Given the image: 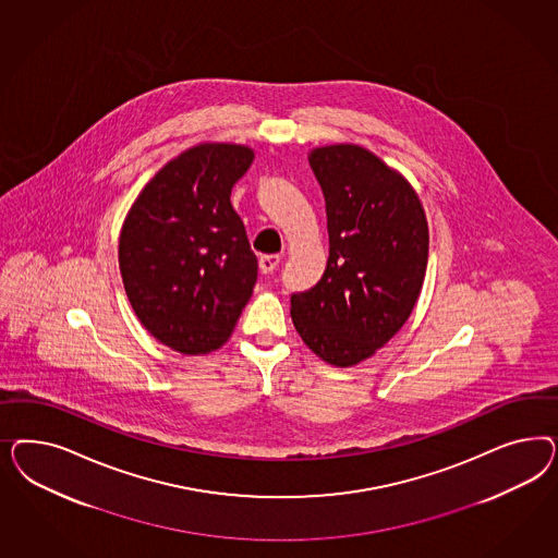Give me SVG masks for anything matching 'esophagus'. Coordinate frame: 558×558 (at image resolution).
<instances>
[{"label":"esophagus","mask_w":558,"mask_h":558,"mask_svg":"<svg viewBox=\"0 0 558 558\" xmlns=\"http://www.w3.org/2000/svg\"><path fill=\"white\" fill-rule=\"evenodd\" d=\"M280 259H282V257L278 254L262 255V257H259V270H262V274H271V271L278 268Z\"/></svg>","instance_id":"1"}]
</instances>
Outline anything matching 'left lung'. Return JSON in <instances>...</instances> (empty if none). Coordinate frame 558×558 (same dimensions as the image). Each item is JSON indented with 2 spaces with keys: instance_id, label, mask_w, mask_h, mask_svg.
<instances>
[{
  "instance_id": "obj_1",
  "label": "left lung",
  "mask_w": 558,
  "mask_h": 558,
  "mask_svg": "<svg viewBox=\"0 0 558 558\" xmlns=\"http://www.w3.org/2000/svg\"><path fill=\"white\" fill-rule=\"evenodd\" d=\"M325 196L329 259L322 280L290 296L304 343L339 368L383 348L422 292L429 233L405 178L357 145L308 155Z\"/></svg>"
}]
</instances>
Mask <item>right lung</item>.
Masks as SVG:
<instances>
[{
	"mask_svg": "<svg viewBox=\"0 0 558 558\" xmlns=\"http://www.w3.org/2000/svg\"><path fill=\"white\" fill-rule=\"evenodd\" d=\"M254 151L204 143L171 159L131 206L120 274L138 322L180 354H208L231 338L257 280L231 190Z\"/></svg>",
	"mask_w": 558,
	"mask_h": 558,
	"instance_id": "right-lung-1",
	"label": "right lung"
}]
</instances>
